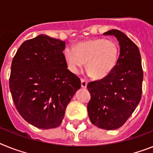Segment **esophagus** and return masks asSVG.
<instances>
[{
  "label": "esophagus",
  "mask_w": 153,
  "mask_h": 153,
  "mask_svg": "<svg viewBox=\"0 0 153 153\" xmlns=\"http://www.w3.org/2000/svg\"><path fill=\"white\" fill-rule=\"evenodd\" d=\"M81 85H82V88H85L87 87V82L85 80H84L83 79H81Z\"/></svg>",
  "instance_id": "esophagus-1"
}]
</instances>
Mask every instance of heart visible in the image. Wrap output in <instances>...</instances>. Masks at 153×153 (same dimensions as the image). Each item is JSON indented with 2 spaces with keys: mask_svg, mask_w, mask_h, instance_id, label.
Instances as JSON below:
<instances>
[{
  "mask_svg": "<svg viewBox=\"0 0 153 153\" xmlns=\"http://www.w3.org/2000/svg\"><path fill=\"white\" fill-rule=\"evenodd\" d=\"M69 70L79 72L86 64V69L94 79H102L112 72L119 57V47L116 42L105 39L82 41L74 47H67L64 52Z\"/></svg>",
  "mask_w": 153,
  "mask_h": 153,
  "instance_id": "1",
  "label": "heart"
}]
</instances>
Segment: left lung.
I'll return each instance as SVG.
<instances>
[{
	"mask_svg": "<svg viewBox=\"0 0 153 153\" xmlns=\"http://www.w3.org/2000/svg\"><path fill=\"white\" fill-rule=\"evenodd\" d=\"M103 35L117 39L120 55L108 76L87 85L91 95L87 109L95 126L114 130L124 125L141 100L143 70L139 50L125 34L112 29Z\"/></svg>",
	"mask_w": 153,
	"mask_h": 153,
	"instance_id": "8db88e82",
	"label": "left lung"
}]
</instances>
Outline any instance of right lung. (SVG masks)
Returning a JSON list of instances; mask_svg holds the SVG:
<instances>
[{"label": "right lung", "mask_w": 153, "mask_h": 153, "mask_svg": "<svg viewBox=\"0 0 153 153\" xmlns=\"http://www.w3.org/2000/svg\"><path fill=\"white\" fill-rule=\"evenodd\" d=\"M65 42L39 35L25 40L13 57L9 88L15 107L28 123L41 129L58 127L81 87L68 69Z\"/></svg>", "instance_id": "right-lung-1"}]
</instances>
